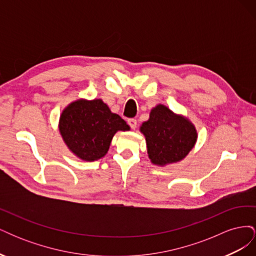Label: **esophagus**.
Wrapping results in <instances>:
<instances>
[{
	"label": "esophagus",
	"instance_id": "1",
	"mask_svg": "<svg viewBox=\"0 0 256 256\" xmlns=\"http://www.w3.org/2000/svg\"><path fill=\"white\" fill-rule=\"evenodd\" d=\"M136 118H129L128 120V125L131 127V129H136Z\"/></svg>",
	"mask_w": 256,
	"mask_h": 256
}]
</instances>
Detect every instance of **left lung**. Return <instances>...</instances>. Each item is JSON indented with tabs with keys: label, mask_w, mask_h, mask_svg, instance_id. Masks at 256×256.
<instances>
[{
	"label": "left lung",
	"mask_w": 256,
	"mask_h": 256,
	"mask_svg": "<svg viewBox=\"0 0 256 256\" xmlns=\"http://www.w3.org/2000/svg\"><path fill=\"white\" fill-rule=\"evenodd\" d=\"M140 131L145 136L148 158L159 166L182 161L198 140L194 125L164 104L152 108L148 120L142 124Z\"/></svg>",
	"instance_id": "1"
}]
</instances>
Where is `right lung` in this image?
<instances>
[{
    "label": "right lung",
    "instance_id": "obj_1",
    "mask_svg": "<svg viewBox=\"0 0 256 256\" xmlns=\"http://www.w3.org/2000/svg\"><path fill=\"white\" fill-rule=\"evenodd\" d=\"M58 130L69 150L92 162L104 157L118 131L130 127L102 99H76L62 112Z\"/></svg>",
    "mask_w": 256,
    "mask_h": 256
}]
</instances>
